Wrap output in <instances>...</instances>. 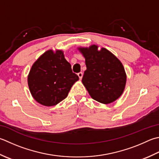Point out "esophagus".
I'll return each mask as SVG.
<instances>
[{
  "label": "esophagus",
  "instance_id": "esophagus-1",
  "mask_svg": "<svg viewBox=\"0 0 159 159\" xmlns=\"http://www.w3.org/2000/svg\"><path fill=\"white\" fill-rule=\"evenodd\" d=\"M83 75V72H81V71H80V72H79V73H78V76H79L80 79H82Z\"/></svg>",
  "mask_w": 159,
  "mask_h": 159
}]
</instances>
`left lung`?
Instances as JSON below:
<instances>
[{
  "label": "left lung",
  "mask_w": 159,
  "mask_h": 159,
  "mask_svg": "<svg viewBox=\"0 0 159 159\" xmlns=\"http://www.w3.org/2000/svg\"><path fill=\"white\" fill-rule=\"evenodd\" d=\"M80 48L85 58L87 70L82 82L91 97L104 104L111 103L123 94L126 74L121 62L105 48Z\"/></svg>",
  "instance_id": "obj_1"
}]
</instances>
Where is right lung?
<instances>
[{
	"instance_id": "obj_1",
	"label": "right lung",
	"mask_w": 159,
	"mask_h": 159,
	"mask_svg": "<svg viewBox=\"0 0 159 159\" xmlns=\"http://www.w3.org/2000/svg\"><path fill=\"white\" fill-rule=\"evenodd\" d=\"M79 79L63 52L48 50L32 65L28 85L37 102L45 106H53L67 97L71 86Z\"/></svg>"
}]
</instances>
